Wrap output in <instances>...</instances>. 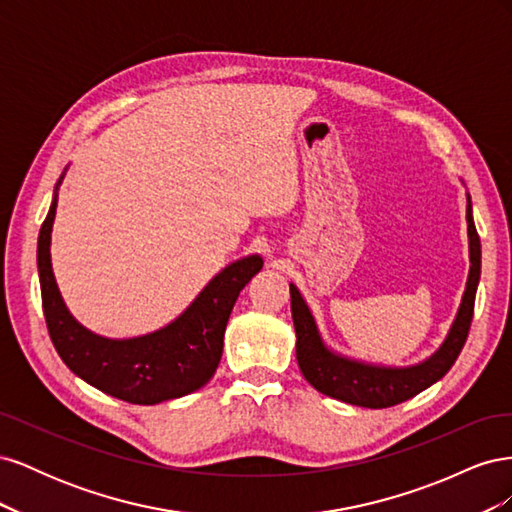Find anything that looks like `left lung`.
<instances>
[{"mask_svg":"<svg viewBox=\"0 0 512 512\" xmlns=\"http://www.w3.org/2000/svg\"><path fill=\"white\" fill-rule=\"evenodd\" d=\"M466 222H468V252L470 271L466 290L457 309V316L448 329L440 348L425 361L393 367L350 359L327 346L316 324V318L299 288L290 284V309L294 333H297V361L305 380L322 395L361 408H389L401 404L436 384L466 344L474 314V299L480 280V239L474 226L472 198L466 192Z\"/></svg>","mask_w":512,"mask_h":512,"instance_id":"1","label":"left lung"}]
</instances>
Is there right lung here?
Wrapping results in <instances>:
<instances>
[{
    "label": "right lung",
    "mask_w": 512,
    "mask_h": 512,
    "mask_svg": "<svg viewBox=\"0 0 512 512\" xmlns=\"http://www.w3.org/2000/svg\"><path fill=\"white\" fill-rule=\"evenodd\" d=\"M64 177L66 170L55 183L51 209L38 237L42 309L61 361L74 376L128 404L153 406L198 391L220 365L230 312L239 292L262 269V256L230 262L173 322L158 331L123 339L98 335L70 314L51 265V232Z\"/></svg>",
    "instance_id": "obj_1"
}]
</instances>
